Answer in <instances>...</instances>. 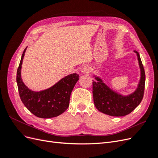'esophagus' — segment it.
<instances>
[{"label":"esophagus","instance_id":"34e87169","mask_svg":"<svg viewBox=\"0 0 158 158\" xmlns=\"http://www.w3.org/2000/svg\"><path fill=\"white\" fill-rule=\"evenodd\" d=\"M91 71V67H89V66H84L81 69V72L84 74H88Z\"/></svg>","mask_w":158,"mask_h":158}]
</instances>
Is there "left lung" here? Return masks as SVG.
<instances>
[{
  "label": "left lung",
  "mask_w": 158,
  "mask_h": 158,
  "mask_svg": "<svg viewBox=\"0 0 158 158\" xmlns=\"http://www.w3.org/2000/svg\"><path fill=\"white\" fill-rule=\"evenodd\" d=\"M140 69V79L136 89L133 93L123 95L109 88L98 76H94L93 80V97L95 107L104 114L113 117H123L131 113L140 103L144 96L145 87V72L140 55L134 51Z\"/></svg>",
  "instance_id": "obj_1"
}]
</instances>
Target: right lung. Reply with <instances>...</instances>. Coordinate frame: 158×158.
Wrapping results in <instances>:
<instances>
[{
  "label": "right lung",
  "mask_w": 158,
  "mask_h": 158,
  "mask_svg": "<svg viewBox=\"0 0 158 158\" xmlns=\"http://www.w3.org/2000/svg\"><path fill=\"white\" fill-rule=\"evenodd\" d=\"M22 55L17 70L16 82L18 92L22 103L29 111L37 117L48 118L60 115L68 109L70 97L79 75L71 74L60 80L51 88L40 92H34L28 88L21 78V69L23 56Z\"/></svg>",
  "instance_id": "right-lung-1"
}]
</instances>
